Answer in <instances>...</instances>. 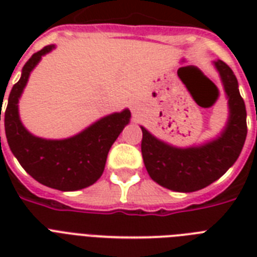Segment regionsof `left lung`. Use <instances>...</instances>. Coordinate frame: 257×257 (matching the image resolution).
<instances>
[{
    "label": "left lung",
    "instance_id": "1",
    "mask_svg": "<svg viewBox=\"0 0 257 257\" xmlns=\"http://www.w3.org/2000/svg\"><path fill=\"white\" fill-rule=\"evenodd\" d=\"M228 98L229 116L223 132L205 144L179 148L159 140L144 126L141 153L153 181L175 192H195L208 187L235 164L247 137V110L237 78L221 60L213 61Z\"/></svg>",
    "mask_w": 257,
    "mask_h": 257
}]
</instances>
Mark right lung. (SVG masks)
I'll return each instance as SVG.
<instances>
[{
  "label": "right lung",
  "mask_w": 257,
  "mask_h": 257,
  "mask_svg": "<svg viewBox=\"0 0 257 257\" xmlns=\"http://www.w3.org/2000/svg\"><path fill=\"white\" fill-rule=\"evenodd\" d=\"M52 49L54 45H48L34 53L22 68L21 78L10 90L5 109L6 140L22 168L38 183L58 191H78L101 177L109 149L128 125L131 112L124 109L108 114L76 136L64 140H46L32 135L20 120L18 100L28 84L30 72L42 56Z\"/></svg>",
  "instance_id": "obj_1"
}]
</instances>
